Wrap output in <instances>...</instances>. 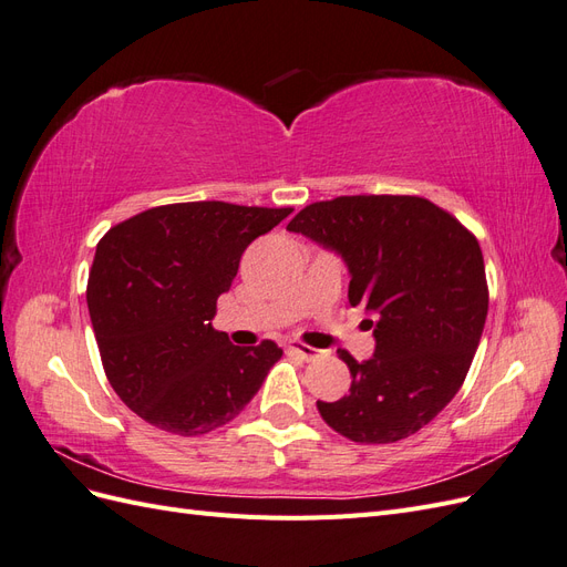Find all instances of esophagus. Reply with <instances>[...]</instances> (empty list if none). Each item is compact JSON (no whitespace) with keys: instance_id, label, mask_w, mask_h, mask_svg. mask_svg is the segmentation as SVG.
<instances>
[{"instance_id":"obj_1","label":"esophagus","mask_w":567,"mask_h":567,"mask_svg":"<svg viewBox=\"0 0 567 567\" xmlns=\"http://www.w3.org/2000/svg\"><path fill=\"white\" fill-rule=\"evenodd\" d=\"M286 350H288L290 354H296V357L305 359V362H310V359H315V357L319 354V350H315V348H310V346H302V342H296V340L288 342Z\"/></svg>"}]
</instances>
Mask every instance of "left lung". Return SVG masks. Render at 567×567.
Wrapping results in <instances>:
<instances>
[{
    "mask_svg": "<svg viewBox=\"0 0 567 567\" xmlns=\"http://www.w3.org/2000/svg\"><path fill=\"white\" fill-rule=\"evenodd\" d=\"M288 231L336 250L350 269V305L375 315V352L338 350L352 385L317 402L336 433L388 444L419 433L466 381L489 290L477 238L421 196H338L307 205Z\"/></svg>",
    "mask_w": 567,
    "mask_h": 567,
    "instance_id": "1",
    "label": "left lung"
}]
</instances>
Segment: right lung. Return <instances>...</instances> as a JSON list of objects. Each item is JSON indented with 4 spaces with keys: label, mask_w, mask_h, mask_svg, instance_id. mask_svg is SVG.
Wrapping results in <instances>:
<instances>
[{
    "label": "right lung",
    "mask_w": 567,
    "mask_h": 567,
    "mask_svg": "<svg viewBox=\"0 0 567 567\" xmlns=\"http://www.w3.org/2000/svg\"><path fill=\"white\" fill-rule=\"evenodd\" d=\"M293 208L173 203L101 238L87 307L106 379L136 416L184 437L236 419L284 350L231 346L213 329L244 250Z\"/></svg>",
    "instance_id": "right-lung-1"
}]
</instances>
